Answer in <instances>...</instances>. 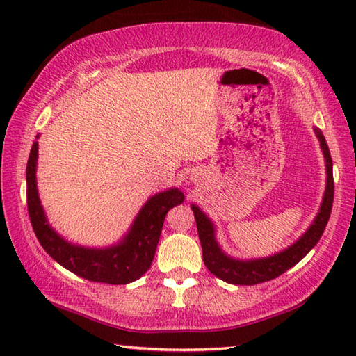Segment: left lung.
Here are the masks:
<instances>
[{
	"mask_svg": "<svg viewBox=\"0 0 356 356\" xmlns=\"http://www.w3.org/2000/svg\"><path fill=\"white\" fill-rule=\"evenodd\" d=\"M315 133L318 136L324 157H326V170H327L326 193H324L320 213L316 216L311 228L306 231L305 236L301 237L297 243L292 245L291 248H287L286 251L261 260L240 261V260L229 259L228 255H225L220 251V248L217 245V241L214 238L213 223L208 220V217L203 214L197 207L194 205L191 207L195 217V223H197V232H199V238H200V245L203 251V261H205V266L209 269L211 274L231 284L252 286V284L264 283V282H269V280L277 278L287 269L295 266V264H297L316 243H318V240L321 238L324 232V228H326V225L329 222L332 203H334V172H332V157H330V151L326 143V139H324V136L318 128H315Z\"/></svg>",
	"mask_w": 356,
	"mask_h": 356,
	"instance_id": "left-lung-1",
	"label": "left lung"
}]
</instances>
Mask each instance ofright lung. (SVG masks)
<instances>
[{"mask_svg": "<svg viewBox=\"0 0 356 356\" xmlns=\"http://www.w3.org/2000/svg\"><path fill=\"white\" fill-rule=\"evenodd\" d=\"M36 156L38 142H33L26 170L27 208L35 236L44 251L61 266L88 282L127 284L145 274L153 263L166 213L180 205L185 195L176 188L153 195L136 217L131 231L118 246L108 249L74 246L59 237L45 220L36 191Z\"/></svg>", "mask_w": 356, "mask_h": 356, "instance_id": "right-lung-1", "label": "right lung"}]
</instances>
